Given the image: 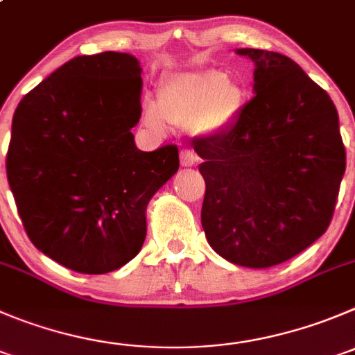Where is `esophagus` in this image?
Returning <instances> with one entry per match:
<instances>
[{
	"mask_svg": "<svg viewBox=\"0 0 355 355\" xmlns=\"http://www.w3.org/2000/svg\"><path fill=\"white\" fill-rule=\"evenodd\" d=\"M180 158L183 167H191V165L197 164V155L193 153V150H181Z\"/></svg>",
	"mask_w": 355,
	"mask_h": 355,
	"instance_id": "1",
	"label": "esophagus"
}]
</instances>
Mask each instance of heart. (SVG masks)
<instances>
[{
	"label": "heart",
	"instance_id": "obj_1",
	"mask_svg": "<svg viewBox=\"0 0 355 355\" xmlns=\"http://www.w3.org/2000/svg\"><path fill=\"white\" fill-rule=\"evenodd\" d=\"M244 106V90L221 69H202L168 76L158 85L157 103L143 104V120L162 132L165 121L193 127L198 134H218L230 127Z\"/></svg>",
	"mask_w": 355,
	"mask_h": 355
}]
</instances>
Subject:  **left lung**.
<instances>
[{
  "instance_id": "obj_1",
  "label": "left lung",
  "mask_w": 355,
  "mask_h": 355,
  "mask_svg": "<svg viewBox=\"0 0 355 355\" xmlns=\"http://www.w3.org/2000/svg\"><path fill=\"white\" fill-rule=\"evenodd\" d=\"M254 62L256 96L225 132L197 137L202 228L211 248L249 268L279 265L331 223L345 146L331 97L289 57L239 49Z\"/></svg>"
}]
</instances>
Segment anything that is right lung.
<instances>
[{"label": "right lung", "instance_id": "obj_1", "mask_svg": "<svg viewBox=\"0 0 355 355\" xmlns=\"http://www.w3.org/2000/svg\"><path fill=\"white\" fill-rule=\"evenodd\" d=\"M136 57L71 59L22 97L13 113L6 178L26 234L66 268L107 273L136 258L146 205L180 168L167 144L137 150Z\"/></svg>", "mask_w": 355, "mask_h": 355}]
</instances>
